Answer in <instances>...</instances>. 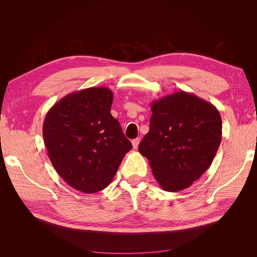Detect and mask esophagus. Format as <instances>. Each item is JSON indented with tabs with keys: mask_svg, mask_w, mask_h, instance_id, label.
Wrapping results in <instances>:
<instances>
[{
	"mask_svg": "<svg viewBox=\"0 0 257 257\" xmlns=\"http://www.w3.org/2000/svg\"><path fill=\"white\" fill-rule=\"evenodd\" d=\"M139 143H141V138H136V139H133V141H132V145H133L134 149H137Z\"/></svg>",
	"mask_w": 257,
	"mask_h": 257,
	"instance_id": "obj_1",
	"label": "esophagus"
}]
</instances>
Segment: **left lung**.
Instances as JSON below:
<instances>
[{"mask_svg": "<svg viewBox=\"0 0 257 257\" xmlns=\"http://www.w3.org/2000/svg\"><path fill=\"white\" fill-rule=\"evenodd\" d=\"M150 130L138 150L149 161L161 188H189L211 165L222 139V119L215 106L179 91L151 103Z\"/></svg>", "mask_w": 257, "mask_h": 257, "instance_id": "obj_1", "label": "left lung"}]
</instances>
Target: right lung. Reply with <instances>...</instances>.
Segmentation results:
<instances>
[{"label": "right lung", "instance_id": "right-lung-1", "mask_svg": "<svg viewBox=\"0 0 257 257\" xmlns=\"http://www.w3.org/2000/svg\"><path fill=\"white\" fill-rule=\"evenodd\" d=\"M112 100L110 89L88 88L61 98L45 116L48 157L75 190L91 194L107 188L133 148L110 113Z\"/></svg>", "mask_w": 257, "mask_h": 257}]
</instances>
